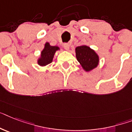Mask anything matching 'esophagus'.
<instances>
[{"mask_svg": "<svg viewBox=\"0 0 132 132\" xmlns=\"http://www.w3.org/2000/svg\"><path fill=\"white\" fill-rule=\"evenodd\" d=\"M63 47L66 51H69V44H67V43H65V44H63Z\"/></svg>", "mask_w": 132, "mask_h": 132, "instance_id": "34e87169", "label": "esophagus"}]
</instances>
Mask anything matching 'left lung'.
I'll use <instances>...</instances> for the list:
<instances>
[{"label": "left lung", "mask_w": 132, "mask_h": 132, "mask_svg": "<svg viewBox=\"0 0 132 132\" xmlns=\"http://www.w3.org/2000/svg\"><path fill=\"white\" fill-rule=\"evenodd\" d=\"M76 59L86 72H90L98 67L100 61L98 54L86 45H81L75 49Z\"/></svg>", "instance_id": "8db88e82"}]
</instances>
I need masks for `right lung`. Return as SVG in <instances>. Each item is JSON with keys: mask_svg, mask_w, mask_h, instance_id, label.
Segmentation results:
<instances>
[{"mask_svg": "<svg viewBox=\"0 0 132 132\" xmlns=\"http://www.w3.org/2000/svg\"><path fill=\"white\" fill-rule=\"evenodd\" d=\"M60 48L58 46H51L49 42H46L40 56L37 59V63L40 67H45L53 62L54 54L57 51H59Z\"/></svg>", "mask_w": 132, "mask_h": 132, "instance_id": "right-lung-1", "label": "right lung"}]
</instances>
